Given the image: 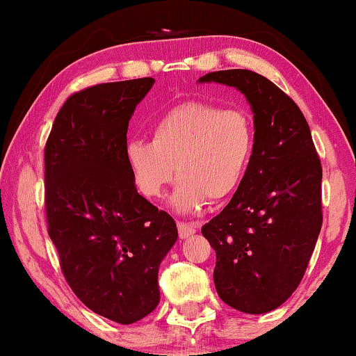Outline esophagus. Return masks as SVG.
<instances>
[{
	"instance_id": "esophagus-1",
	"label": "esophagus",
	"mask_w": 356,
	"mask_h": 356,
	"mask_svg": "<svg viewBox=\"0 0 356 356\" xmlns=\"http://www.w3.org/2000/svg\"><path fill=\"white\" fill-rule=\"evenodd\" d=\"M179 238H189L194 235L197 230V223H186V222H177Z\"/></svg>"
}]
</instances>
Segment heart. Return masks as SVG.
<instances>
[{
  "label": "heart",
  "instance_id": "obj_1",
  "mask_svg": "<svg viewBox=\"0 0 356 356\" xmlns=\"http://www.w3.org/2000/svg\"><path fill=\"white\" fill-rule=\"evenodd\" d=\"M254 145V121L246 110L184 102L155 121L150 140H131L126 159L147 197L162 196L178 173L172 204L179 212H193L241 186Z\"/></svg>",
  "mask_w": 356,
  "mask_h": 356
}]
</instances>
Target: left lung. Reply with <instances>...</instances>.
<instances>
[{"label": "left lung", "instance_id": "8db88e82", "mask_svg": "<svg viewBox=\"0 0 356 356\" xmlns=\"http://www.w3.org/2000/svg\"><path fill=\"white\" fill-rule=\"evenodd\" d=\"M246 95L256 145L241 186L201 228L216 250L213 284L222 301L262 314L290 298L309 264L321 227L323 167L298 105L267 77L248 70L216 71Z\"/></svg>", "mask_w": 356, "mask_h": 356}]
</instances>
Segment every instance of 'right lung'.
Here are the masks:
<instances>
[{"label":"right lung","mask_w":356,"mask_h":356,"mask_svg":"<svg viewBox=\"0 0 356 356\" xmlns=\"http://www.w3.org/2000/svg\"><path fill=\"white\" fill-rule=\"evenodd\" d=\"M152 77L105 82L67 97L45 144V212L61 272L94 313L133 324L159 305V266L177 223L140 196L126 147Z\"/></svg>","instance_id":"1"}]
</instances>
